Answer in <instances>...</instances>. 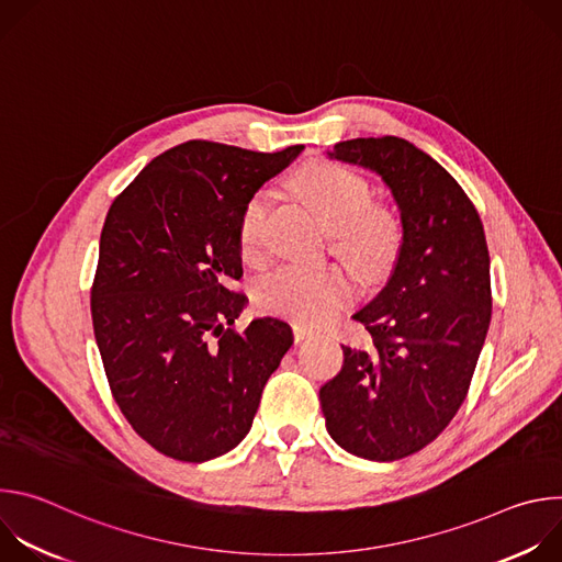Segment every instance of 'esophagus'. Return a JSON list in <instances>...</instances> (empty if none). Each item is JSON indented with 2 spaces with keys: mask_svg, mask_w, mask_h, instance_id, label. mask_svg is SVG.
Segmentation results:
<instances>
[{
  "mask_svg": "<svg viewBox=\"0 0 562 562\" xmlns=\"http://www.w3.org/2000/svg\"><path fill=\"white\" fill-rule=\"evenodd\" d=\"M293 336H295V342H304V340L313 338L315 331L308 329V327H304V325H295V327H293Z\"/></svg>",
  "mask_w": 562,
  "mask_h": 562,
  "instance_id": "obj_1",
  "label": "esophagus"
}]
</instances>
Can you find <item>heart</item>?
<instances>
[{
	"instance_id": "obj_1",
	"label": "heart",
	"mask_w": 562,
	"mask_h": 562,
	"mask_svg": "<svg viewBox=\"0 0 562 562\" xmlns=\"http://www.w3.org/2000/svg\"><path fill=\"white\" fill-rule=\"evenodd\" d=\"M297 193L319 213L331 231V249L360 276L378 278L395 260L400 224L395 215L371 202V187L338 165H313L295 180ZM271 202L254 195L239 217V251L249 262L267 256V215ZM258 302L304 325H323L351 297L353 280L340 267H282L256 289Z\"/></svg>"
}]
</instances>
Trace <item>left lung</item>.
I'll use <instances>...</instances> for the list:
<instances>
[{
  "instance_id": "obj_1",
  "label": "left lung",
  "mask_w": 562,
  "mask_h": 562,
  "mask_svg": "<svg viewBox=\"0 0 562 562\" xmlns=\"http://www.w3.org/2000/svg\"><path fill=\"white\" fill-rule=\"evenodd\" d=\"M329 157L378 173L403 222L389 282L353 315L373 347L342 345L340 373L319 389L329 436L391 462L436 440L464 403L492 319L485 228L462 187L403 137L338 142Z\"/></svg>"
}]
</instances>
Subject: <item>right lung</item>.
<instances>
[{"label":"right lung","mask_w":562,"mask_h":562,"mask_svg":"<svg viewBox=\"0 0 562 562\" xmlns=\"http://www.w3.org/2000/svg\"><path fill=\"white\" fill-rule=\"evenodd\" d=\"M302 144L278 153L191 139L157 155L109 209L91 315L111 393L135 434L176 460L243 442L293 345L280 317L233 329L247 295L239 217Z\"/></svg>","instance_id":"right-lung-1"}]
</instances>
